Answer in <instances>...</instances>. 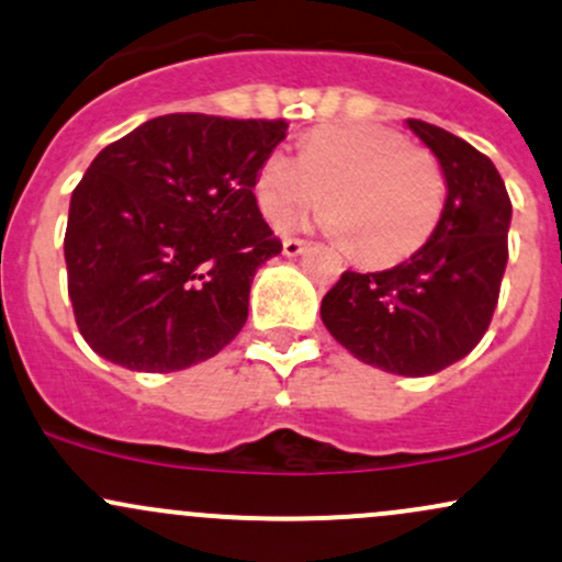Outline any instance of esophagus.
Segmentation results:
<instances>
[{
    "mask_svg": "<svg viewBox=\"0 0 562 562\" xmlns=\"http://www.w3.org/2000/svg\"><path fill=\"white\" fill-rule=\"evenodd\" d=\"M306 248H310V243H306V239H299V237H285V243H282V252H285L288 258L301 256Z\"/></svg>",
    "mask_w": 562,
    "mask_h": 562,
    "instance_id": "esophagus-1",
    "label": "esophagus"
}]
</instances>
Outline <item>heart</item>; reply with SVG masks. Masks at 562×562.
<instances>
[{"instance_id": "heart-1", "label": "heart", "mask_w": 562, "mask_h": 562, "mask_svg": "<svg viewBox=\"0 0 562 562\" xmlns=\"http://www.w3.org/2000/svg\"><path fill=\"white\" fill-rule=\"evenodd\" d=\"M256 200L267 218L323 202L319 221L351 239L360 261L384 267L422 248L440 221L446 178L431 154L373 122L314 131L301 154L271 149L258 165Z\"/></svg>"}]
</instances>
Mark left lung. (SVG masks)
Listing matches in <instances>:
<instances>
[{"instance_id":"8db88e82","label":"left lung","mask_w":562,"mask_h":562,"mask_svg":"<svg viewBox=\"0 0 562 562\" xmlns=\"http://www.w3.org/2000/svg\"><path fill=\"white\" fill-rule=\"evenodd\" d=\"M408 127L435 151L448 183L440 221L408 261L347 269L325 293V328L357 360L397 375H431L477 347L507 269L512 202L496 165L459 135Z\"/></svg>"}]
</instances>
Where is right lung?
Instances as JSON below:
<instances>
[{"instance_id":"right-lung-1","label":"right lung","mask_w":562,"mask_h":562,"mask_svg":"<svg viewBox=\"0 0 562 562\" xmlns=\"http://www.w3.org/2000/svg\"><path fill=\"white\" fill-rule=\"evenodd\" d=\"M285 120L165 114L92 159L71 194L64 252L92 351L170 373L243 330L250 282L282 250L252 183Z\"/></svg>"}]
</instances>
